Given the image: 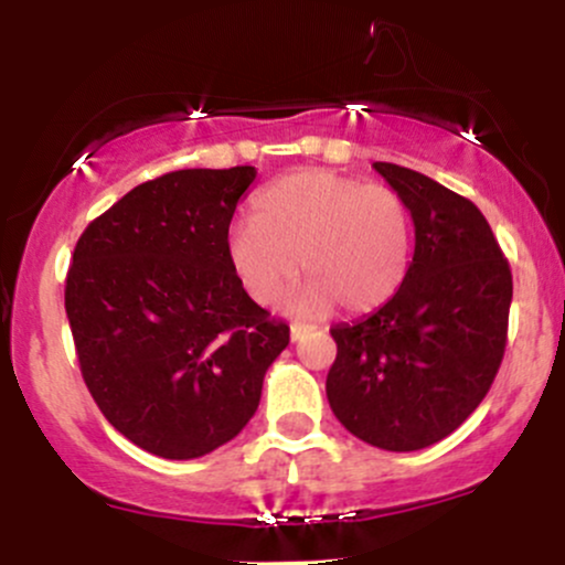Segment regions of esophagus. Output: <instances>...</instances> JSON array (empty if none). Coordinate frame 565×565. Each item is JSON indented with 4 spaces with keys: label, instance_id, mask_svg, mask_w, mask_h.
<instances>
[{
    "label": "esophagus",
    "instance_id": "esophagus-1",
    "mask_svg": "<svg viewBox=\"0 0 565 565\" xmlns=\"http://www.w3.org/2000/svg\"><path fill=\"white\" fill-rule=\"evenodd\" d=\"M313 327H306V324H292V330H289V338H292V343H297V340L306 338L308 332H311Z\"/></svg>",
    "mask_w": 565,
    "mask_h": 565
}]
</instances>
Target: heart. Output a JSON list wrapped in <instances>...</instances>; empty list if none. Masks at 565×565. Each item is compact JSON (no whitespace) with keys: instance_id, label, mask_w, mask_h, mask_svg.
Wrapping results in <instances>:
<instances>
[{"instance_id":"obj_1","label":"heart","mask_w":565,"mask_h":565,"mask_svg":"<svg viewBox=\"0 0 565 565\" xmlns=\"http://www.w3.org/2000/svg\"><path fill=\"white\" fill-rule=\"evenodd\" d=\"M415 225L399 192L334 171H295L254 198L252 220L227 233V263L259 306L276 300L297 273L308 284L295 313H373L405 284ZM301 265H296V259Z\"/></svg>"}]
</instances>
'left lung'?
I'll use <instances>...</instances> for the list:
<instances>
[{"mask_svg":"<svg viewBox=\"0 0 565 565\" xmlns=\"http://www.w3.org/2000/svg\"><path fill=\"white\" fill-rule=\"evenodd\" d=\"M373 169L405 198L415 252L375 313L332 327L334 418L375 448H429L477 411L504 359L512 273L472 201L394 163Z\"/></svg>","mask_w":565,"mask_h":565,"instance_id":"obj_1","label":"left lung"}]
</instances>
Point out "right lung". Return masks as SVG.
I'll use <instances>...</instances> for the list:
<instances>
[{"mask_svg": "<svg viewBox=\"0 0 565 565\" xmlns=\"http://www.w3.org/2000/svg\"><path fill=\"white\" fill-rule=\"evenodd\" d=\"M254 166L182 169L85 227L66 273L79 373L104 418L147 454L206 456L249 424L289 327L227 263Z\"/></svg>", "mask_w": 565, "mask_h": 565, "instance_id": "right-lung-1", "label": "right lung"}]
</instances>
